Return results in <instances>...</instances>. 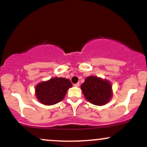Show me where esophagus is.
Masks as SVG:
<instances>
[{
  "instance_id": "1",
  "label": "esophagus",
  "mask_w": 147,
  "mask_h": 147,
  "mask_svg": "<svg viewBox=\"0 0 147 147\" xmlns=\"http://www.w3.org/2000/svg\"><path fill=\"white\" fill-rule=\"evenodd\" d=\"M74 86H75V87H79V86H80V83H76V84H74Z\"/></svg>"
}]
</instances>
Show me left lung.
<instances>
[{
	"instance_id": "1",
	"label": "left lung",
	"mask_w": 147,
	"mask_h": 147,
	"mask_svg": "<svg viewBox=\"0 0 147 147\" xmlns=\"http://www.w3.org/2000/svg\"><path fill=\"white\" fill-rule=\"evenodd\" d=\"M80 88L87 100L97 106L105 105L113 95L110 81L94 76L87 77Z\"/></svg>"
}]
</instances>
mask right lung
Segmentation results:
<instances>
[{
	"label": "right lung",
	"instance_id": "add662e5",
	"mask_svg": "<svg viewBox=\"0 0 147 147\" xmlns=\"http://www.w3.org/2000/svg\"><path fill=\"white\" fill-rule=\"evenodd\" d=\"M71 87L72 83L69 79L55 77L38 83L35 88V94L42 105H53L60 102Z\"/></svg>",
	"mask_w": 147,
	"mask_h": 147
}]
</instances>
